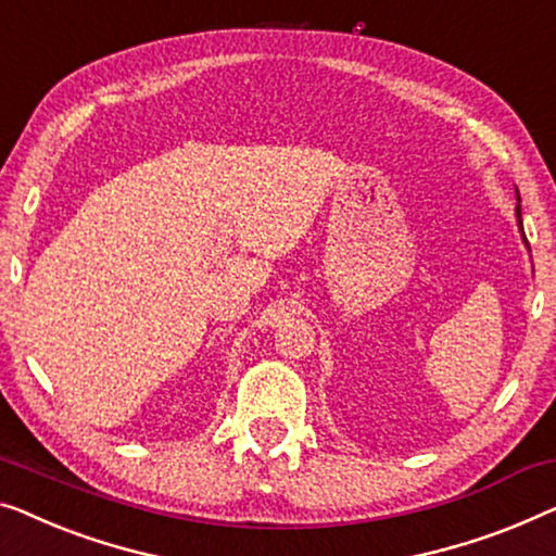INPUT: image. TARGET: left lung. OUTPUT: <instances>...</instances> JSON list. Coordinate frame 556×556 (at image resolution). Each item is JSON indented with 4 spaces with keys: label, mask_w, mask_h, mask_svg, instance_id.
<instances>
[{
    "label": "left lung",
    "mask_w": 556,
    "mask_h": 556,
    "mask_svg": "<svg viewBox=\"0 0 556 556\" xmlns=\"http://www.w3.org/2000/svg\"><path fill=\"white\" fill-rule=\"evenodd\" d=\"M517 220H519V225H521V207L517 205ZM521 232H525V230H521Z\"/></svg>",
    "instance_id": "left-lung-1"
}]
</instances>
